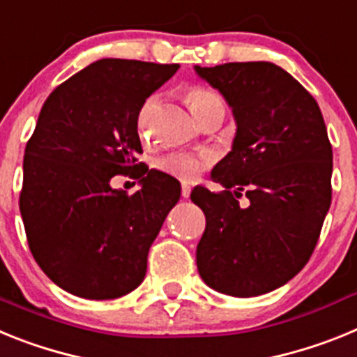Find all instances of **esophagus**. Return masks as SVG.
<instances>
[{
    "label": "esophagus",
    "mask_w": 357,
    "mask_h": 357,
    "mask_svg": "<svg viewBox=\"0 0 357 357\" xmlns=\"http://www.w3.org/2000/svg\"><path fill=\"white\" fill-rule=\"evenodd\" d=\"M189 195H191V188H189V184H182V198H189Z\"/></svg>",
    "instance_id": "1"
}]
</instances>
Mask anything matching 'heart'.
<instances>
[{"mask_svg": "<svg viewBox=\"0 0 357 357\" xmlns=\"http://www.w3.org/2000/svg\"><path fill=\"white\" fill-rule=\"evenodd\" d=\"M185 102H188L189 109L195 114V118L200 121L202 118L213 110H223L225 112V105H223L222 96L216 91L209 89V87H202V85H195L185 94ZM144 112L139 116V132L144 130ZM211 164V155L207 153H191V151H176V153H169V155L160 157L155 162L157 169L166 175L178 178V181L189 182L197 178L204 169Z\"/></svg>", "mask_w": 357, "mask_h": 357, "instance_id": "heart-1", "label": "heart"}]
</instances>
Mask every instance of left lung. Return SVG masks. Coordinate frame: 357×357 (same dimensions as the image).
<instances>
[{
  "label": "left lung",
  "mask_w": 357,
  "mask_h": 357,
  "mask_svg": "<svg viewBox=\"0 0 357 357\" xmlns=\"http://www.w3.org/2000/svg\"><path fill=\"white\" fill-rule=\"evenodd\" d=\"M236 119L232 150L214 166L213 193L191 200L206 214L197 266L225 295L257 296L286 284L313 254L331 207V148L317 100L272 62L200 68ZM249 198L247 208L238 198Z\"/></svg>",
  "instance_id": "8db88e82"
}]
</instances>
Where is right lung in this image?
Instances as JSON below:
<instances>
[{"mask_svg":"<svg viewBox=\"0 0 357 357\" xmlns=\"http://www.w3.org/2000/svg\"><path fill=\"white\" fill-rule=\"evenodd\" d=\"M178 64L102 59L48 96L26 143L19 209L28 247L68 293L109 301L146 275L148 250L181 198L173 176L148 169L137 118ZM140 178L134 195L109 178Z\"/></svg>","mask_w":357,"mask_h":357,"instance_id":"add662e5","label":"right lung"}]
</instances>
